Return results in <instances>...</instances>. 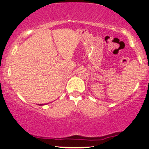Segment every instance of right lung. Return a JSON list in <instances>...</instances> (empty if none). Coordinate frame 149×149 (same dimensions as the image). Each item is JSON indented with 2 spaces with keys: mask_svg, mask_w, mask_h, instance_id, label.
Wrapping results in <instances>:
<instances>
[{
  "mask_svg": "<svg viewBox=\"0 0 149 149\" xmlns=\"http://www.w3.org/2000/svg\"><path fill=\"white\" fill-rule=\"evenodd\" d=\"M40 106H42V105H40Z\"/></svg>",
  "mask_w": 149,
  "mask_h": 149,
  "instance_id": "add662e5",
  "label": "right lung"
}]
</instances>
